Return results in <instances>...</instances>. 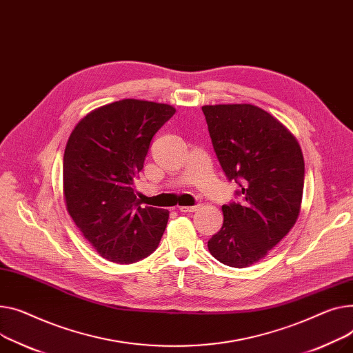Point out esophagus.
Wrapping results in <instances>:
<instances>
[{
    "label": "esophagus",
    "mask_w": 353,
    "mask_h": 353,
    "mask_svg": "<svg viewBox=\"0 0 353 353\" xmlns=\"http://www.w3.org/2000/svg\"><path fill=\"white\" fill-rule=\"evenodd\" d=\"M199 208V205H181L179 207V211L180 213H193V211H196Z\"/></svg>",
    "instance_id": "1"
}]
</instances>
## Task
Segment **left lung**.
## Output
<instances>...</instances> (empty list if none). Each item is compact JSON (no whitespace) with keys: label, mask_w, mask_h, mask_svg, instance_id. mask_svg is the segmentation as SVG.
Wrapping results in <instances>:
<instances>
[{"label":"left lung","mask_w":353,"mask_h":353,"mask_svg":"<svg viewBox=\"0 0 353 353\" xmlns=\"http://www.w3.org/2000/svg\"><path fill=\"white\" fill-rule=\"evenodd\" d=\"M203 113L221 169L240 185L241 203L223 205L221 230L208 240L216 260L250 267L294 227L301 210L305 164L295 136L254 105H207Z\"/></svg>","instance_id":"obj_1"}]
</instances>
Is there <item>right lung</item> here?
<instances>
[{
  "mask_svg": "<svg viewBox=\"0 0 353 353\" xmlns=\"http://www.w3.org/2000/svg\"><path fill=\"white\" fill-rule=\"evenodd\" d=\"M174 112L166 103L122 99L86 114L69 136L66 210L89 244L112 263L143 260L168 225L169 211L140 207L133 183L153 136Z\"/></svg>",
  "mask_w": 353,
  "mask_h": 353,
  "instance_id": "1",
  "label": "right lung"
}]
</instances>
